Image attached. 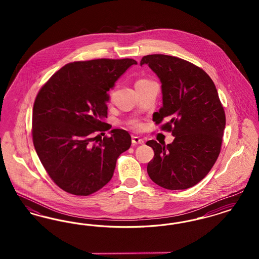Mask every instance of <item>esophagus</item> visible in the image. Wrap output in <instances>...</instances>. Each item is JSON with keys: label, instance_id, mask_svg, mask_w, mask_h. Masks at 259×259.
Here are the masks:
<instances>
[{"label": "esophagus", "instance_id": "34e87169", "mask_svg": "<svg viewBox=\"0 0 259 259\" xmlns=\"http://www.w3.org/2000/svg\"><path fill=\"white\" fill-rule=\"evenodd\" d=\"M132 143H133V145H144V140L143 139H141V138H139V137H133L132 138Z\"/></svg>", "mask_w": 259, "mask_h": 259}]
</instances>
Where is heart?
<instances>
[{
    "label": "heart",
    "mask_w": 259,
    "mask_h": 259,
    "mask_svg": "<svg viewBox=\"0 0 259 259\" xmlns=\"http://www.w3.org/2000/svg\"><path fill=\"white\" fill-rule=\"evenodd\" d=\"M144 80H147V79H140L137 82H141V81H144ZM133 127L136 128V129H139V128H141V124L135 122V123H133Z\"/></svg>",
    "instance_id": "obj_1"
}]
</instances>
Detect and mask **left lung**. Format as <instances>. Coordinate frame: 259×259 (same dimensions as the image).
Instances as JSON below:
<instances>
[{"instance_id":"left-lung-1","label":"left lung","mask_w":259,"mask_h":259,"mask_svg":"<svg viewBox=\"0 0 259 259\" xmlns=\"http://www.w3.org/2000/svg\"><path fill=\"white\" fill-rule=\"evenodd\" d=\"M161 81L163 106L153 114L162 130L172 132V144L148 141L154 157L148 164L152 182L181 190L202 181L218 159L225 128V112L211 78L184 59L152 54L141 60Z\"/></svg>"}]
</instances>
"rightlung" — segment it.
Masks as SVG:
<instances>
[{"label":"right lung","mask_w":259,"mask_h":259,"mask_svg":"<svg viewBox=\"0 0 259 259\" xmlns=\"http://www.w3.org/2000/svg\"><path fill=\"white\" fill-rule=\"evenodd\" d=\"M132 65L137 61L128 58L69 63L38 91L32 120L34 147L64 191L77 196L98 191L111 181L119 155L130 148L131 136L125 130L101 136L111 127L105 121L108 91Z\"/></svg>","instance_id":"obj_1"}]
</instances>
